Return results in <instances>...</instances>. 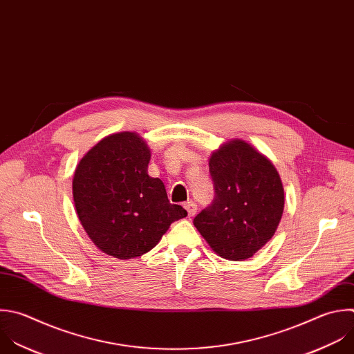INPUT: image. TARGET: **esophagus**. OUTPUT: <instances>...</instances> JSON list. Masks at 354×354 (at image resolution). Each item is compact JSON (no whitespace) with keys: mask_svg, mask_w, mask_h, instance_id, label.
Here are the masks:
<instances>
[{"mask_svg":"<svg viewBox=\"0 0 354 354\" xmlns=\"http://www.w3.org/2000/svg\"><path fill=\"white\" fill-rule=\"evenodd\" d=\"M185 208H186V211H187V215L189 216H193L196 212H197V205H196V203H193V201H187V203H185V205H183Z\"/></svg>","mask_w":354,"mask_h":354,"instance_id":"obj_1","label":"esophagus"}]
</instances>
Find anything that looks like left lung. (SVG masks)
<instances>
[{
  "mask_svg": "<svg viewBox=\"0 0 354 354\" xmlns=\"http://www.w3.org/2000/svg\"><path fill=\"white\" fill-rule=\"evenodd\" d=\"M209 175L214 201L193 223L219 257L248 260L274 236L282 218L279 174L253 146L233 139L212 153Z\"/></svg>",
  "mask_w": 354,
  "mask_h": 354,
  "instance_id": "8db88e82",
  "label": "left lung"
}]
</instances>
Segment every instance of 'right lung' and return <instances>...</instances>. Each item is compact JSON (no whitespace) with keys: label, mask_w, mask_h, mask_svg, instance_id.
Returning a JSON list of instances; mask_svg holds the SVG:
<instances>
[{"label":"right lung","mask_w":354,"mask_h":354,"mask_svg":"<svg viewBox=\"0 0 354 354\" xmlns=\"http://www.w3.org/2000/svg\"><path fill=\"white\" fill-rule=\"evenodd\" d=\"M150 157L138 133L121 132L100 140L76 167L72 190L80 223L115 259L150 252L172 222L187 215L169 203L162 180L147 174Z\"/></svg>","instance_id":"right-lung-1"}]
</instances>
